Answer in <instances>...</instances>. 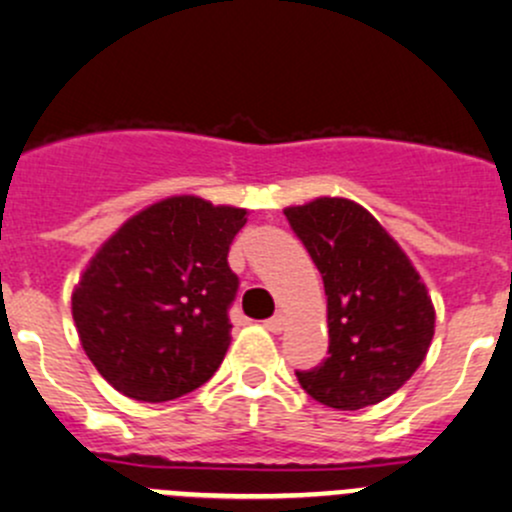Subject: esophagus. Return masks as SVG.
Instances as JSON below:
<instances>
[{
  "mask_svg": "<svg viewBox=\"0 0 512 512\" xmlns=\"http://www.w3.org/2000/svg\"><path fill=\"white\" fill-rule=\"evenodd\" d=\"M285 325H287V320H285V315H282V312H277L275 317H270V320L265 322V327H267V330H270V332H275V335H277V332H282V330H285Z\"/></svg>",
  "mask_w": 512,
  "mask_h": 512,
  "instance_id": "esophagus-1",
  "label": "esophagus"
}]
</instances>
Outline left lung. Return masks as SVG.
Instances as JSON below:
<instances>
[{
    "instance_id": "1",
    "label": "left lung",
    "mask_w": 512,
    "mask_h": 512,
    "mask_svg": "<svg viewBox=\"0 0 512 512\" xmlns=\"http://www.w3.org/2000/svg\"><path fill=\"white\" fill-rule=\"evenodd\" d=\"M292 230L320 270L330 347L320 367L297 372L302 390L335 410L382 403L423 365L435 307L403 247L347 197L285 207Z\"/></svg>"
}]
</instances>
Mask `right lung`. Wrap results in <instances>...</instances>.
I'll use <instances>...</instances> for the list:
<instances>
[{
    "instance_id": "1",
    "label": "right lung",
    "mask_w": 512,
    "mask_h": 512,
    "mask_svg": "<svg viewBox=\"0 0 512 512\" xmlns=\"http://www.w3.org/2000/svg\"><path fill=\"white\" fill-rule=\"evenodd\" d=\"M245 222V207L172 195L99 245L72 290V317L82 350L117 393L165 403L215 375L237 292L227 252Z\"/></svg>"
}]
</instances>
